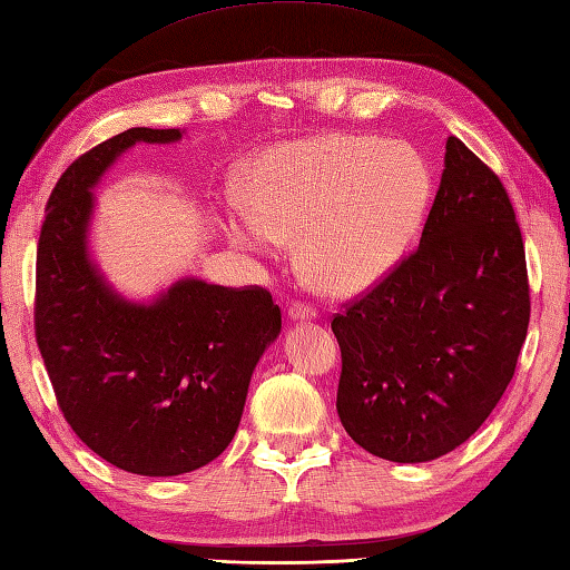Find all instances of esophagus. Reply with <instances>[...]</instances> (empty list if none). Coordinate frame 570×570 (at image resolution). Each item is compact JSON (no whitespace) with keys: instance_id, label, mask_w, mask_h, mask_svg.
<instances>
[{"instance_id":"1","label":"esophagus","mask_w":570,"mask_h":570,"mask_svg":"<svg viewBox=\"0 0 570 570\" xmlns=\"http://www.w3.org/2000/svg\"><path fill=\"white\" fill-rule=\"evenodd\" d=\"M287 317L289 320H297V322L313 320L315 317V307L309 305V303H303V299H293V303H289V307H287Z\"/></svg>"}]
</instances>
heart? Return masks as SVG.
Listing matches in <instances>:
<instances>
[{
    "mask_svg": "<svg viewBox=\"0 0 570 570\" xmlns=\"http://www.w3.org/2000/svg\"><path fill=\"white\" fill-rule=\"evenodd\" d=\"M432 190L410 146L327 134L275 146L253 160L230 238L250 250L295 240L322 293L354 295L400 263Z\"/></svg>",
    "mask_w": 570,
    "mask_h": 570,
    "instance_id": "1",
    "label": "heart"
}]
</instances>
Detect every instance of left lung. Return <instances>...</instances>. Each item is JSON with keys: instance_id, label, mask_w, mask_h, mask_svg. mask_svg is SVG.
<instances>
[{"instance_id": "left-lung-1", "label": "left lung", "mask_w": 570, "mask_h": 570, "mask_svg": "<svg viewBox=\"0 0 570 570\" xmlns=\"http://www.w3.org/2000/svg\"><path fill=\"white\" fill-rule=\"evenodd\" d=\"M529 317L525 250L509 193L449 136L419 245L332 317L345 432L400 464L452 452L507 392Z\"/></svg>"}]
</instances>
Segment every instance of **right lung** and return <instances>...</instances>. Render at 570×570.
Listing matches in <instances>:
<instances>
[{"mask_svg":"<svg viewBox=\"0 0 570 570\" xmlns=\"http://www.w3.org/2000/svg\"><path fill=\"white\" fill-rule=\"evenodd\" d=\"M178 138V128H128L81 154L51 190L37 248L35 335L59 410L91 452L141 476L186 474L225 452L255 364L283 327L261 285L180 281L134 305L86 257L89 188L136 141Z\"/></svg>","mask_w":570,"mask_h":570,"instance_id":"1","label":"right lung"}]
</instances>
